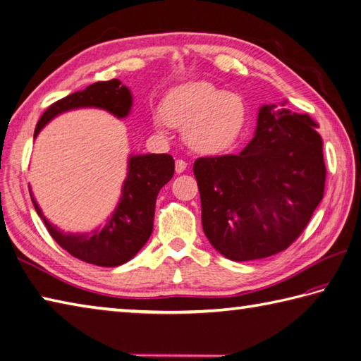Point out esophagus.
I'll return each instance as SVG.
<instances>
[{"mask_svg": "<svg viewBox=\"0 0 361 361\" xmlns=\"http://www.w3.org/2000/svg\"><path fill=\"white\" fill-rule=\"evenodd\" d=\"M186 167H188V163L185 159H176L175 161V172L176 173H183L186 171Z\"/></svg>", "mask_w": 361, "mask_h": 361, "instance_id": "obj_1", "label": "esophagus"}]
</instances>
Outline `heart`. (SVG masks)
<instances>
[{
	"label": "heart",
	"mask_w": 361,
	"mask_h": 361,
	"mask_svg": "<svg viewBox=\"0 0 361 361\" xmlns=\"http://www.w3.org/2000/svg\"><path fill=\"white\" fill-rule=\"evenodd\" d=\"M166 126L183 128L190 149L217 155L239 141L248 121L245 99L234 91H221L206 80H189L167 91L159 105ZM161 121H155V127Z\"/></svg>",
	"instance_id": "obj_1"
}]
</instances>
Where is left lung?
<instances>
[{"label": "left lung", "instance_id": "obj_1", "mask_svg": "<svg viewBox=\"0 0 361 361\" xmlns=\"http://www.w3.org/2000/svg\"><path fill=\"white\" fill-rule=\"evenodd\" d=\"M283 105L260 106L255 137L239 155L194 163L203 231L235 262L288 248L323 200L326 166L317 122Z\"/></svg>", "mask_w": 361, "mask_h": 361}]
</instances>
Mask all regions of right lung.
Returning a JSON list of instances; mask_svg holds the SVG:
<instances>
[{"mask_svg":"<svg viewBox=\"0 0 361 361\" xmlns=\"http://www.w3.org/2000/svg\"><path fill=\"white\" fill-rule=\"evenodd\" d=\"M132 105V91L122 85L121 80L96 82L85 90L75 91L52 104L38 121L34 137H37L49 121L65 111L101 109L122 119L128 116ZM175 161L167 153L130 155L127 176L122 185L116 209L106 219L104 226L85 234L63 233L62 229L49 224L30 189L29 192L37 214L60 247L83 262L99 267H118L135 257L136 252L149 240L153 229L158 192L167 181H171Z\"/></svg>","mask_w":361,"mask_h":361,"instance_id":"obj_1","label":"right lung"}]
</instances>
